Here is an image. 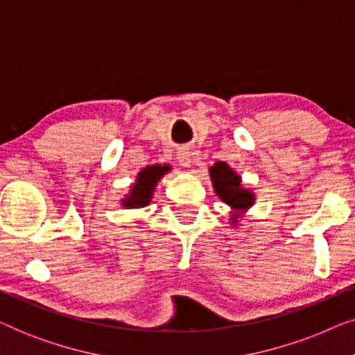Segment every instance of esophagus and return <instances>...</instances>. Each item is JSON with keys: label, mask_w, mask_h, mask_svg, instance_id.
I'll list each match as a JSON object with an SVG mask.
<instances>
[{"label": "esophagus", "mask_w": 355, "mask_h": 355, "mask_svg": "<svg viewBox=\"0 0 355 355\" xmlns=\"http://www.w3.org/2000/svg\"><path fill=\"white\" fill-rule=\"evenodd\" d=\"M178 162L181 166L184 168H189L192 163V153L189 152V150H179L178 152Z\"/></svg>", "instance_id": "1"}]
</instances>
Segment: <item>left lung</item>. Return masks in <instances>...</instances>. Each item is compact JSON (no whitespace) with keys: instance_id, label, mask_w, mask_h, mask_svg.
Instances as JSON below:
<instances>
[{"instance_id":"obj_1","label":"left lung","mask_w":355,"mask_h":355,"mask_svg":"<svg viewBox=\"0 0 355 355\" xmlns=\"http://www.w3.org/2000/svg\"><path fill=\"white\" fill-rule=\"evenodd\" d=\"M213 189L226 205L234 210H247L254 205V193L241 186V176L232 171L225 162H216L210 168ZM237 221V215L231 218V223Z\"/></svg>"}]
</instances>
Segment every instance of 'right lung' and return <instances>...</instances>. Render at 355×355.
I'll use <instances>...</instances> for the list:
<instances>
[{
  "instance_id": "right-lung-1",
  "label": "right lung",
  "mask_w": 355,
  "mask_h": 355,
  "mask_svg": "<svg viewBox=\"0 0 355 355\" xmlns=\"http://www.w3.org/2000/svg\"><path fill=\"white\" fill-rule=\"evenodd\" d=\"M169 169H171V166H168V164H163V166L162 164H153V166L144 168L139 173L137 181L132 186V191L123 200V205L128 208H140L148 205L150 198L153 196L155 186H157V182Z\"/></svg>"
}]
</instances>
